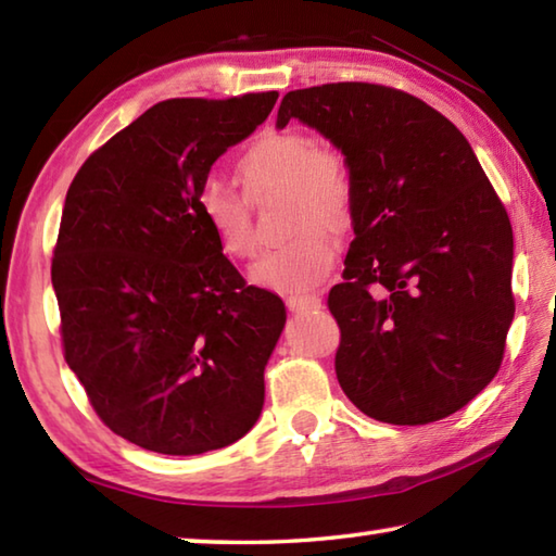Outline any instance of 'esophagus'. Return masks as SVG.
<instances>
[{"label":"esophagus","mask_w":556,"mask_h":556,"mask_svg":"<svg viewBox=\"0 0 556 556\" xmlns=\"http://www.w3.org/2000/svg\"><path fill=\"white\" fill-rule=\"evenodd\" d=\"M287 308L291 314H308L321 308V296L318 294H294L287 296Z\"/></svg>","instance_id":"1"}]
</instances>
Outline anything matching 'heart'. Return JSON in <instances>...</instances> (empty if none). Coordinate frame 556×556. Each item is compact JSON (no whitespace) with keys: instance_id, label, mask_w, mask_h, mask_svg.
Returning a JSON list of instances; mask_svg holds the SVG:
<instances>
[{"instance_id":"b5f03b06","label":"heart","mask_w":556,"mask_h":556,"mask_svg":"<svg viewBox=\"0 0 556 556\" xmlns=\"http://www.w3.org/2000/svg\"><path fill=\"white\" fill-rule=\"evenodd\" d=\"M244 195L262 203L281 191V228L291 232L252 269L257 287L301 294L324 281L336 260V235L355 218V178L348 159L299 129L265 131L235 162ZM199 213L215 244L232 262L257 255V230L250 205L223 184L199 191Z\"/></svg>"}]
</instances>
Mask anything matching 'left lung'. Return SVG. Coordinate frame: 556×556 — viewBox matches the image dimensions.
I'll list each match as a JSON object with an SVG mask.
<instances>
[{"label":"left lung","instance_id":"obj_1","mask_svg":"<svg viewBox=\"0 0 556 556\" xmlns=\"http://www.w3.org/2000/svg\"><path fill=\"white\" fill-rule=\"evenodd\" d=\"M316 127L355 178L336 378L388 425L444 419L503 363L513 324V228L466 137L409 92L378 83L291 90L277 127Z\"/></svg>","mask_w":556,"mask_h":556}]
</instances>
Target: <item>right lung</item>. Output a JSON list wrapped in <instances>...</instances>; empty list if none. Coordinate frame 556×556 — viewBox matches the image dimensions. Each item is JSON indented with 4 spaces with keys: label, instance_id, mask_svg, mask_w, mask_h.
Segmentation results:
<instances>
[{
    "label": "right lung",
    "instance_id": "obj_1",
    "mask_svg": "<svg viewBox=\"0 0 556 556\" xmlns=\"http://www.w3.org/2000/svg\"><path fill=\"white\" fill-rule=\"evenodd\" d=\"M277 98L156 102L96 149L65 193L51 260L65 363L102 425L147 451L223 448L265 404L285 304L218 250L199 191Z\"/></svg>",
    "mask_w": 556,
    "mask_h": 556
}]
</instances>
